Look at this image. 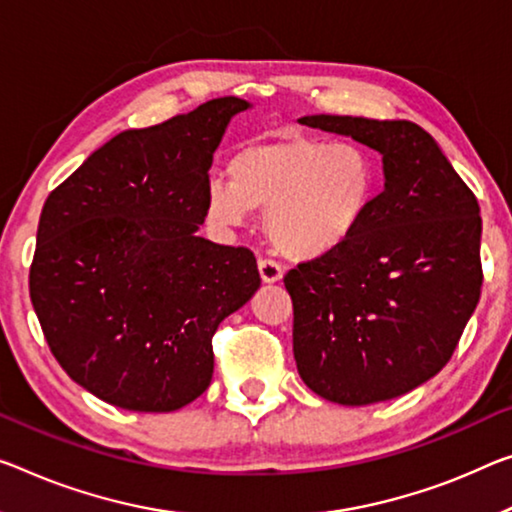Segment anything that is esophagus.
Wrapping results in <instances>:
<instances>
[{
  "label": "esophagus",
  "mask_w": 512,
  "mask_h": 512,
  "mask_svg": "<svg viewBox=\"0 0 512 512\" xmlns=\"http://www.w3.org/2000/svg\"><path fill=\"white\" fill-rule=\"evenodd\" d=\"M258 272H261V279L265 283H277L283 277L281 265L277 261H272V258H261V261H258Z\"/></svg>",
  "instance_id": "34e87169"
}]
</instances>
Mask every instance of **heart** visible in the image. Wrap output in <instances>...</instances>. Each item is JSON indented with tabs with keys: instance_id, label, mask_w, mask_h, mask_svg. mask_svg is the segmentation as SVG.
I'll return each instance as SVG.
<instances>
[{
	"instance_id": "1",
	"label": "heart",
	"mask_w": 512,
	"mask_h": 512,
	"mask_svg": "<svg viewBox=\"0 0 512 512\" xmlns=\"http://www.w3.org/2000/svg\"><path fill=\"white\" fill-rule=\"evenodd\" d=\"M228 178H212V222L240 226L267 210V235L290 258H320L341 249L373 208L380 167L352 141L297 137L240 148Z\"/></svg>"
}]
</instances>
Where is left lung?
Listing matches in <instances>:
<instances>
[{"mask_svg": "<svg viewBox=\"0 0 512 512\" xmlns=\"http://www.w3.org/2000/svg\"><path fill=\"white\" fill-rule=\"evenodd\" d=\"M300 123L375 148L384 192L341 249L283 277L297 371L338 405L398 398L442 371L476 309L481 208L412 121L318 114Z\"/></svg>", "mask_w": 512, "mask_h": 512, "instance_id": "obj_1", "label": "left lung"}]
</instances>
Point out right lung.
Masks as SVG:
<instances>
[{"mask_svg":"<svg viewBox=\"0 0 512 512\" xmlns=\"http://www.w3.org/2000/svg\"><path fill=\"white\" fill-rule=\"evenodd\" d=\"M249 102L125 130L47 196L29 295L54 359L109 405L174 412L208 389L219 322L261 286L254 251L199 238L212 153Z\"/></svg>","mask_w":512,"mask_h":512,"instance_id":"add662e5","label":"right lung"}]
</instances>
